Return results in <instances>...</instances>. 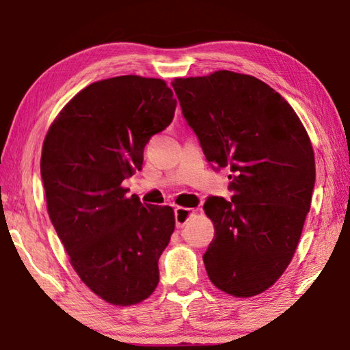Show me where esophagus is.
<instances>
[{"mask_svg": "<svg viewBox=\"0 0 350 350\" xmlns=\"http://www.w3.org/2000/svg\"><path fill=\"white\" fill-rule=\"evenodd\" d=\"M193 215V210L189 208H183V206H177L174 210V219H176V225L177 227H183L188 222V219L191 217Z\"/></svg>", "mask_w": 350, "mask_h": 350, "instance_id": "1", "label": "esophagus"}]
</instances>
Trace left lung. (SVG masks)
I'll return each instance as SVG.
<instances>
[{"instance_id": "1", "label": "left lung", "mask_w": 350, "mask_h": 350, "mask_svg": "<svg viewBox=\"0 0 350 350\" xmlns=\"http://www.w3.org/2000/svg\"><path fill=\"white\" fill-rule=\"evenodd\" d=\"M171 85L206 161L232 171V200L210 196L204 204L215 224L206 273L225 293L258 295L287 269L310 210L309 135L292 106L252 75L217 70Z\"/></svg>"}]
</instances>
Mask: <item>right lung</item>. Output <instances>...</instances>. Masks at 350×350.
I'll return each instance as SVG.
<instances>
[{
	"instance_id": "right-lung-1",
	"label": "right lung",
	"mask_w": 350,
	"mask_h": 350,
	"mask_svg": "<svg viewBox=\"0 0 350 350\" xmlns=\"http://www.w3.org/2000/svg\"><path fill=\"white\" fill-rule=\"evenodd\" d=\"M176 105L163 80L114 77L77 94L46 134L49 217L81 281L111 304H137L157 287L174 211L128 198L122 182L142 170L145 145Z\"/></svg>"
}]
</instances>
